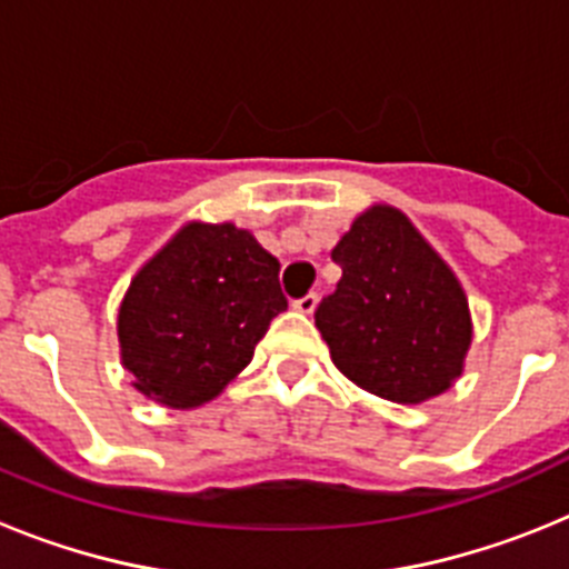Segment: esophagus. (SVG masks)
<instances>
[{
	"label": "esophagus",
	"instance_id": "obj_1",
	"mask_svg": "<svg viewBox=\"0 0 569 569\" xmlns=\"http://www.w3.org/2000/svg\"><path fill=\"white\" fill-rule=\"evenodd\" d=\"M316 301H319V296H316V293H305V296H301V299L293 301V308L299 310V313H313Z\"/></svg>",
	"mask_w": 569,
	"mask_h": 569
}]
</instances>
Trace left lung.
Returning a JSON list of instances; mask_svg holds the SVG:
<instances>
[{"instance_id": "left-lung-1", "label": "left lung", "mask_w": 569, "mask_h": 569, "mask_svg": "<svg viewBox=\"0 0 569 569\" xmlns=\"http://www.w3.org/2000/svg\"><path fill=\"white\" fill-rule=\"evenodd\" d=\"M341 279L316 308L333 365L370 393L419 405L461 376L470 313L456 276L393 208H373L333 248Z\"/></svg>"}]
</instances>
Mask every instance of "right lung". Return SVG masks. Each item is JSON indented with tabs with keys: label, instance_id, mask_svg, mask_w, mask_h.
Wrapping results in <instances>:
<instances>
[{
	"label": "right lung",
	"instance_id": "obj_1",
	"mask_svg": "<svg viewBox=\"0 0 569 569\" xmlns=\"http://www.w3.org/2000/svg\"><path fill=\"white\" fill-rule=\"evenodd\" d=\"M288 310L279 261L233 224H188L144 264L119 310L122 365L136 390L196 407L250 365Z\"/></svg>",
	"mask_w": 569,
	"mask_h": 569
}]
</instances>
